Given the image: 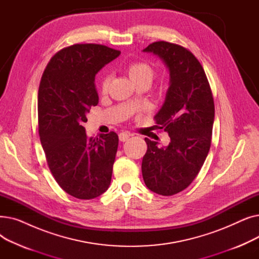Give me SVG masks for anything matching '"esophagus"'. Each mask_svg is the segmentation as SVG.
Instances as JSON below:
<instances>
[{
  "mask_svg": "<svg viewBox=\"0 0 259 259\" xmlns=\"http://www.w3.org/2000/svg\"><path fill=\"white\" fill-rule=\"evenodd\" d=\"M130 137V134L127 132H121L118 134V139L120 142H126Z\"/></svg>",
  "mask_w": 259,
  "mask_h": 259,
  "instance_id": "1",
  "label": "esophagus"
}]
</instances>
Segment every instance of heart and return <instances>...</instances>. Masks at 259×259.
I'll return each mask as SVG.
<instances>
[{
	"label": "heart",
	"instance_id": "1",
	"mask_svg": "<svg viewBox=\"0 0 259 259\" xmlns=\"http://www.w3.org/2000/svg\"><path fill=\"white\" fill-rule=\"evenodd\" d=\"M126 71L134 85L139 83H145L150 86L155 75L153 65L144 61L130 63L126 68ZM109 84H110V76L105 75L101 81V91L103 93L107 92Z\"/></svg>",
	"mask_w": 259,
	"mask_h": 259
}]
</instances>
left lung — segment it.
Instances as JSON below:
<instances>
[{
    "instance_id": "obj_1",
    "label": "left lung",
    "mask_w": 259,
    "mask_h": 259,
    "mask_svg": "<svg viewBox=\"0 0 259 259\" xmlns=\"http://www.w3.org/2000/svg\"><path fill=\"white\" fill-rule=\"evenodd\" d=\"M143 51L152 52L165 63L170 84L165 103L154 116L170 143L159 147L145 139L143 179L151 191L170 196L185 190L200 171L209 153L214 122V101L207 75L194 54L165 40Z\"/></svg>"
}]
</instances>
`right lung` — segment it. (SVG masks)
I'll return each instance as SVG.
<instances>
[{"instance_id": "add662e5", "label": "right lung", "mask_w": 259, "mask_h": 259, "mask_svg": "<svg viewBox=\"0 0 259 259\" xmlns=\"http://www.w3.org/2000/svg\"><path fill=\"white\" fill-rule=\"evenodd\" d=\"M120 51L100 44H74L51 58L37 94L38 134L59 186L78 199L107 191L118 146L113 131L88 138L84 122L99 104L95 74Z\"/></svg>"}]
</instances>
